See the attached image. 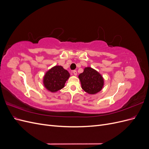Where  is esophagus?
Masks as SVG:
<instances>
[{"mask_svg": "<svg viewBox=\"0 0 149 149\" xmlns=\"http://www.w3.org/2000/svg\"><path fill=\"white\" fill-rule=\"evenodd\" d=\"M73 73L74 75H75V76L77 75V71H76V70H74V71H73Z\"/></svg>", "mask_w": 149, "mask_h": 149, "instance_id": "obj_1", "label": "esophagus"}]
</instances>
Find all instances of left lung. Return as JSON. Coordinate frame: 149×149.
<instances>
[{"label": "left lung", "mask_w": 149, "mask_h": 149, "mask_svg": "<svg viewBox=\"0 0 149 149\" xmlns=\"http://www.w3.org/2000/svg\"><path fill=\"white\" fill-rule=\"evenodd\" d=\"M82 89L88 94L100 92L104 85L102 76L97 71L90 67L85 68L83 73L79 75Z\"/></svg>", "instance_id": "obj_1"}]
</instances>
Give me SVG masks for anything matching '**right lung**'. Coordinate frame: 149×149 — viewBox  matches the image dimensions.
<instances>
[{"mask_svg": "<svg viewBox=\"0 0 149 149\" xmlns=\"http://www.w3.org/2000/svg\"><path fill=\"white\" fill-rule=\"evenodd\" d=\"M70 73L61 66H55L48 71L44 76V86L51 92H56L65 86Z\"/></svg>", "mask_w": 149, "mask_h": 149, "instance_id": "obj_1", "label": "right lung"}]
</instances>
